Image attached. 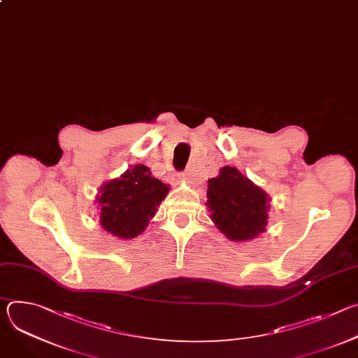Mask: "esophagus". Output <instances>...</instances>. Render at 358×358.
I'll return each mask as SVG.
<instances>
[{"label": "esophagus", "instance_id": "34e87169", "mask_svg": "<svg viewBox=\"0 0 358 358\" xmlns=\"http://www.w3.org/2000/svg\"><path fill=\"white\" fill-rule=\"evenodd\" d=\"M178 177H180L181 180H188V173H180Z\"/></svg>", "mask_w": 358, "mask_h": 358}]
</instances>
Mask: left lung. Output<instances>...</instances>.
Returning <instances> with one entry per match:
<instances>
[{
  "label": "left lung",
  "instance_id": "left-lung-1",
  "mask_svg": "<svg viewBox=\"0 0 358 358\" xmlns=\"http://www.w3.org/2000/svg\"><path fill=\"white\" fill-rule=\"evenodd\" d=\"M207 198L211 220L231 241H249L265 232L269 196L235 167L225 166L208 180Z\"/></svg>",
  "mask_w": 358,
  "mask_h": 358
}]
</instances>
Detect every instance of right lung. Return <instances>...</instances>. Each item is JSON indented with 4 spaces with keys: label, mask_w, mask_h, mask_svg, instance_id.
I'll use <instances>...</instances> for the list:
<instances>
[{
    "label": "right lung",
    "mask_w": 358,
    "mask_h": 358,
    "mask_svg": "<svg viewBox=\"0 0 358 358\" xmlns=\"http://www.w3.org/2000/svg\"><path fill=\"white\" fill-rule=\"evenodd\" d=\"M170 187L151 176L148 167L137 164L127 169L119 178L100 187V225L112 235L130 239L140 235Z\"/></svg>",
    "instance_id": "add662e5"
}]
</instances>
